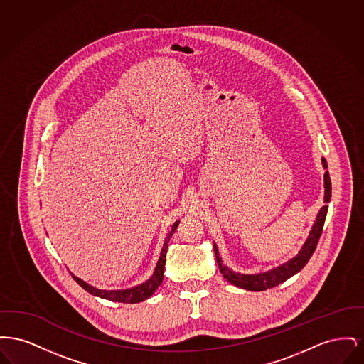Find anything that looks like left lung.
<instances>
[{
	"label": "left lung",
	"mask_w": 364,
	"mask_h": 364,
	"mask_svg": "<svg viewBox=\"0 0 364 364\" xmlns=\"http://www.w3.org/2000/svg\"><path fill=\"white\" fill-rule=\"evenodd\" d=\"M322 166H323V169H328V164H326L325 158H322ZM323 181H325V196H323L325 206H322L321 210L318 211L307 240L304 242L303 247L300 248V251L296 254V257H294L292 259L279 264L274 269L263 272V273L242 274V273L232 270L230 267L224 264V260L220 257V252H218V247L214 242V252H215V258H217L220 272L223 273V276L228 282L233 284L235 287L247 289V291H266V289H270L273 287H277L279 284H282L284 281H287L288 278L297 274L307 264V262L311 258L312 254L316 248L318 240L322 235V229H323L328 208H329L328 203H329L330 198H331V183H330V176L328 171L325 172Z\"/></svg>",
	"instance_id": "obj_1"
}]
</instances>
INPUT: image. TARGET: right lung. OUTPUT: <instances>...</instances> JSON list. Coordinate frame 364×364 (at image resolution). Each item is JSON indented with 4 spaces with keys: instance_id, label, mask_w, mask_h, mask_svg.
Segmentation results:
<instances>
[{
    "instance_id": "add662e5",
    "label": "right lung",
    "mask_w": 364,
    "mask_h": 364,
    "mask_svg": "<svg viewBox=\"0 0 364 364\" xmlns=\"http://www.w3.org/2000/svg\"><path fill=\"white\" fill-rule=\"evenodd\" d=\"M180 224V221H176L171 232L166 235L165 237V242L162 245V250H161V255L158 258L156 262V269H154V273L153 276L149 278L146 282H141L140 285L136 287H132V288H128V289H117V291H105V289H98L90 284H87L86 281H83L82 278L76 277L73 273L72 277L73 279L85 289L88 294H92V296H97V297H101V299H106V300H110V301H119V303H128V304H135V303H140V301H144L146 299H149L151 294L156 292L158 289V287L162 284V279H164V270H165V263H166V251H168V242L171 240V237L173 236L177 226Z\"/></svg>"
}]
</instances>
